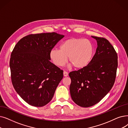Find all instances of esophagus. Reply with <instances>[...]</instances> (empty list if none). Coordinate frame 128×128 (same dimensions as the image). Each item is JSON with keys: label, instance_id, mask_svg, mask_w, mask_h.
Returning a JSON list of instances; mask_svg holds the SVG:
<instances>
[{"label": "esophagus", "instance_id": "esophagus-1", "mask_svg": "<svg viewBox=\"0 0 128 128\" xmlns=\"http://www.w3.org/2000/svg\"><path fill=\"white\" fill-rule=\"evenodd\" d=\"M63 75H64V76L66 77V76H68V73L67 72L64 71V72H63Z\"/></svg>", "mask_w": 128, "mask_h": 128}]
</instances>
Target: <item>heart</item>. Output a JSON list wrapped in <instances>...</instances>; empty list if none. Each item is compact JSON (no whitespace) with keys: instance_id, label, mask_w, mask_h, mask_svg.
Instances as JSON below:
<instances>
[{"instance_id":"heart-1","label":"heart","mask_w":128,"mask_h":128,"mask_svg":"<svg viewBox=\"0 0 128 128\" xmlns=\"http://www.w3.org/2000/svg\"><path fill=\"white\" fill-rule=\"evenodd\" d=\"M94 54V47L91 41L82 38H70L64 41L60 49L50 52V58L58 66H63L69 62L76 68H82L90 63Z\"/></svg>"}]
</instances>
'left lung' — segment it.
<instances>
[{
    "label": "left lung",
    "mask_w": 128,
    "mask_h": 128,
    "mask_svg": "<svg viewBox=\"0 0 128 128\" xmlns=\"http://www.w3.org/2000/svg\"><path fill=\"white\" fill-rule=\"evenodd\" d=\"M97 48L91 62L86 67L69 73L70 87L73 102L82 107L99 102L112 88L118 67V56L106 38L92 36Z\"/></svg>",
    "instance_id": "obj_1"
}]
</instances>
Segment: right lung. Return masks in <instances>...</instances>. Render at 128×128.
<instances>
[{
    "label": "right lung",
    "instance_id": "add662e5",
    "mask_svg": "<svg viewBox=\"0 0 128 128\" xmlns=\"http://www.w3.org/2000/svg\"><path fill=\"white\" fill-rule=\"evenodd\" d=\"M64 36L55 32L29 34L18 41L11 54V78L16 92L28 104L43 107L50 102L63 77L51 63L50 52Z\"/></svg>",
    "mask_w": 128,
    "mask_h": 128
}]
</instances>
